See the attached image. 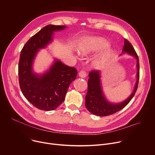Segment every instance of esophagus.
Listing matches in <instances>:
<instances>
[{
  "mask_svg": "<svg viewBox=\"0 0 155 155\" xmlns=\"http://www.w3.org/2000/svg\"><path fill=\"white\" fill-rule=\"evenodd\" d=\"M79 76L82 78H84L86 77V73L84 71H81L79 72Z\"/></svg>",
  "mask_w": 155,
  "mask_h": 155,
  "instance_id": "1",
  "label": "esophagus"
}]
</instances>
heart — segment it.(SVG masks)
<instances>
[{
    "label": "heart",
    "instance_id": "1",
    "mask_svg": "<svg viewBox=\"0 0 155 155\" xmlns=\"http://www.w3.org/2000/svg\"><path fill=\"white\" fill-rule=\"evenodd\" d=\"M109 46V43L100 38H87L82 40L78 48V52L81 56H86L90 54L97 52ZM112 51L110 49L103 52L94 59L92 66L95 69L101 68L111 58Z\"/></svg>",
    "mask_w": 155,
    "mask_h": 155
}]
</instances>
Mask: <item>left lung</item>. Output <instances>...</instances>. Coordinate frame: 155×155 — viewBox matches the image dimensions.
<instances>
[{
	"label": "left lung",
	"instance_id": "left-lung-1",
	"mask_svg": "<svg viewBox=\"0 0 155 155\" xmlns=\"http://www.w3.org/2000/svg\"><path fill=\"white\" fill-rule=\"evenodd\" d=\"M124 53L130 54L137 61V63H136V68H137L136 82L132 93L128 98L121 103H112L108 101L103 91L101 81V71H93L90 72L89 73V78L87 82L88 89L86 96L85 105L87 110L91 113L99 116H106L113 114L124 108L130 103L134 96L138 88L140 78L139 59L133 45L126 39H124V47L122 52V54Z\"/></svg>",
	"mask_w": 155,
	"mask_h": 155
}]
</instances>
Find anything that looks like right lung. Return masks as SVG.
Returning <instances> with one entry per match:
<instances>
[{"label": "right lung", "instance_id": "right-lung-1", "mask_svg": "<svg viewBox=\"0 0 155 155\" xmlns=\"http://www.w3.org/2000/svg\"><path fill=\"white\" fill-rule=\"evenodd\" d=\"M66 27L51 24L43 27L26 42L21 52L18 72L21 91L27 101L41 110L52 111L62 104L70 84L78 74L75 68L57 59L42 74L33 71L34 61L38 51L52 41L54 32Z\"/></svg>", "mask_w": 155, "mask_h": 155}]
</instances>
